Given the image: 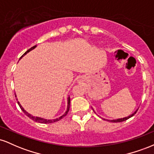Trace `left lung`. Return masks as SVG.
Here are the masks:
<instances>
[{
  "instance_id": "1",
  "label": "left lung",
  "mask_w": 154,
  "mask_h": 154,
  "mask_svg": "<svg viewBox=\"0 0 154 154\" xmlns=\"http://www.w3.org/2000/svg\"><path fill=\"white\" fill-rule=\"evenodd\" d=\"M137 111H135V112L133 113V114H132L131 115H130V116H127V117H124V118H121V119H113V120H108V119H103L104 120H107V121H109V122H124V121H126L127 119H128L129 118H130V117H132V116H134V114H135L136 112H137ZM93 111H94V110H93ZM95 112V111H94Z\"/></svg>"
}]
</instances>
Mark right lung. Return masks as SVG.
<instances>
[{"label": "right lung", "mask_w": 154, "mask_h": 154, "mask_svg": "<svg viewBox=\"0 0 154 154\" xmlns=\"http://www.w3.org/2000/svg\"><path fill=\"white\" fill-rule=\"evenodd\" d=\"M36 46H37V45H35V46L32 47L31 48H29V50L26 51V52L24 53V54L22 55V57H23V56H24V55H26V54H27V53H29V51H30L33 50V49L35 48H36ZM22 57H21V58H22ZM15 96L17 97V95H15ZM17 103H18L19 106V107H20V109H22V111H23V112H24V114H25L26 115L28 116V117H29V118H30L31 119H32L33 121L36 122H38V123H42V124H50V123H54V122H56L59 121L60 119H62L63 117H64V116L66 115L67 113H68V111H69V108H70V97L69 96V98H68V100H67V109H66V112H65V113H64V114H63L62 116H60V117H59V118H56V119H43V118L38 117V116H32L30 114H29V113L26 112V111L25 110H24V108H23V107L22 106H21V104L19 103V101H17Z\"/></svg>", "instance_id": "right-lung-1"}]
</instances>
